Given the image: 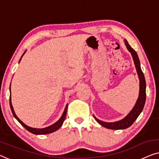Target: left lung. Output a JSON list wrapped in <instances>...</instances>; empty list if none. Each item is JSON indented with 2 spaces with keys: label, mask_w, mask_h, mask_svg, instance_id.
Listing matches in <instances>:
<instances>
[{
  "label": "left lung",
  "mask_w": 159,
  "mask_h": 159,
  "mask_svg": "<svg viewBox=\"0 0 159 159\" xmlns=\"http://www.w3.org/2000/svg\"><path fill=\"white\" fill-rule=\"evenodd\" d=\"M125 43L126 47L131 53L132 55L133 61H134L135 69H136L138 75L139 77V81H140V91H139V96L138 98V100L136 103H135L134 107L133 108V110H131L130 112L125 117V118L120 121L114 122V123H105V122L101 121L100 120L97 119L95 116L94 118L96 120V121L98 123H100L101 125H102L103 127H105L109 129L112 130H120V129H125L132 125L134 123L135 120L137 119L138 117L140 115V113L142 112L143 109L145 102H146V80H145L144 75L143 73L141 66H140V61L138 57L137 53L135 52L134 49L129 45V43L126 40H125Z\"/></svg>",
  "instance_id": "1"
}]
</instances>
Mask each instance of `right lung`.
<instances>
[{"label": "right lung", "mask_w": 159, "mask_h": 159, "mask_svg": "<svg viewBox=\"0 0 159 159\" xmlns=\"http://www.w3.org/2000/svg\"><path fill=\"white\" fill-rule=\"evenodd\" d=\"M25 53V52H24ZM24 53L23 54V55L21 56V57L24 56ZM10 92H11V85H10ZM9 102H10V107H11V111H12V113L13 115V116H14V118L17 120L19 122V123L21 124V125L24 126V127L26 128V129L29 131L30 133H33V134H35V135H43V134H48V133H51L54 132V131H56L59 129V128L61 127V125H62V124L64 121V119L66 118V110H67V105H66V107L65 109H64V111L63 112L62 116L60 118V119L58 121L56 122V123L53 124V125L49 126V127H47V128H31V127H29V126H27L26 125H25V124L23 123V122L19 120V118H18L16 116V115L15 114V112L14 110H13V108L12 106V104H11V95H10V100H9Z\"/></svg>", "instance_id": "right-lung-1"}]
</instances>
